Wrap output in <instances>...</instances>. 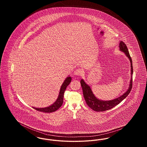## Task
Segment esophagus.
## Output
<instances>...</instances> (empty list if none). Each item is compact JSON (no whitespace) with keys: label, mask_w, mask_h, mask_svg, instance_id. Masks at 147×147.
Here are the masks:
<instances>
[{"label":"esophagus","mask_w":147,"mask_h":147,"mask_svg":"<svg viewBox=\"0 0 147 147\" xmlns=\"http://www.w3.org/2000/svg\"><path fill=\"white\" fill-rule=\"evenodd\" d=\"M74 75L77 76H80L82 74V70L80 69H77L74 72Z\"/></svg>","instance_id":"34e87169"}]
</instances>
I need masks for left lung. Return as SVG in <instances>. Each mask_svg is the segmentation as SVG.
I'll return each instance as SVG.
<instances>
[{
  "mask_svg": "<svg viewBox=\"0 0 147 147\" xmlns=\"http://www.w3.org/2000/svg\"><path fill=\"white\" fill-rule=\"evenodd\" d=\"M119 47L120 50L123 51L126 54V56L128 57L131 62V80L130 82L129 87L127 90V91H126L123 95L119 96V98H116L114 100H110V101L100 100L94 96V95L93 94L92 92L91 91V88H90V86L86 84L83 79L80 80V84L83 91V95H84L85 100L87 105H88V106L95 111H97V112L105 111L106 110L111 109L115 106L119 104L123 100H124L129 94L132 88V83H133L132 74H133V70L132 61L131 56L129 55V53L128 50L127 49L126 44L121 41L119 43Z\"/></svg>",
  "mask_w": 147,
  "mask_h": 147,
  "instance_id": "obj_1",
  "label": "left lung"
}]
</instances>
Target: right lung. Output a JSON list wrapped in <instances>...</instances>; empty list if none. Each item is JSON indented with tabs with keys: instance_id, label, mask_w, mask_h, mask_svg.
Listing matches in <instances>:
<instances>
[{
	"instance_id": "right-lung-1",
	"label": "right lung",
	"mask_w": 147,
	"mask_h": 147,
	"mask_svg": "<svg viewBox=\"0 0 147 147\" xmlns=\"http://www.w3.org/2000/svg\"><path fill=\"white\" fill-rule=\"evenodd\" d=\"M71 80V78L70 77H67L64 82H63V84L61 86L59 96L58 98L57 99L56 102L49 107H45V108H36L33 107L34 109L40 111V112H46V113H51L57 111L59 107L63 104V97H64V93L66 89L67 86L70 84Z\"/></svg>"
}]
</instances>
